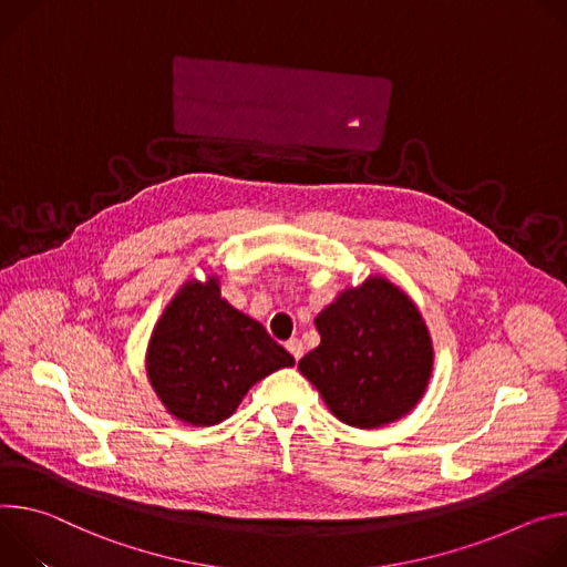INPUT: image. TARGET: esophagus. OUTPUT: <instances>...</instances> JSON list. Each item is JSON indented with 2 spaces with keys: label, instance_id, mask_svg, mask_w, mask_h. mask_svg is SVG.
Here are the masks:
<instances>
[{
  "label": "esophagus",
  "instance_id": "obj_1",
  "mask_svg": "<svg viewBox=\"0 0 567 567\" xmlns=\"http://www.w3.org/2000/svg\"><path fill=\"white\" fill-rule=\"evenodd\" d=\"M286 349H288V353H290L295 360H299V358L303 355V344H301V340H297V338L288 340V342H286Z\"/></svg>",
  "mask_w": 567,
  "mask_h": 567
}]
</instances>
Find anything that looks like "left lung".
<instances>
[{"mask_svg":"<svg viewBox=\"0 0 567 567\" xmlns=\"http://www.w3.org/2000/svg\"><path fill=\"white\" fill-rule=\"evenodd\" d=\"M316 329L322 340L297 367L342 423L381 427L423 399L432 338L419 306L385 275L342 288L318 312Z\"/></svg>","mask_w":567,"mask_h":567,"instance_id":"1","label":"left lung"}]
</instances>
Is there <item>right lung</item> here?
Returning a JSON list of instances; mask_svg holds the SVG:
<instances>
[{
	"label": "right lung",
	"mask_w": 567,
	"mask_h": 567,
	"mask_svg": "<svg viewBox=\"0 0 567 567\" xmlns=\"http://www.w3.org/2000/svg\"><path fill=\"white\" fill-rule=\"evenodd\" d=\"M295 358L261 322L220 295L218 275L186 279L146 347V373L164 410L188 425H216L245 394Z\"/></svg>",
	"instance_id": "1"
}]
</instances>
